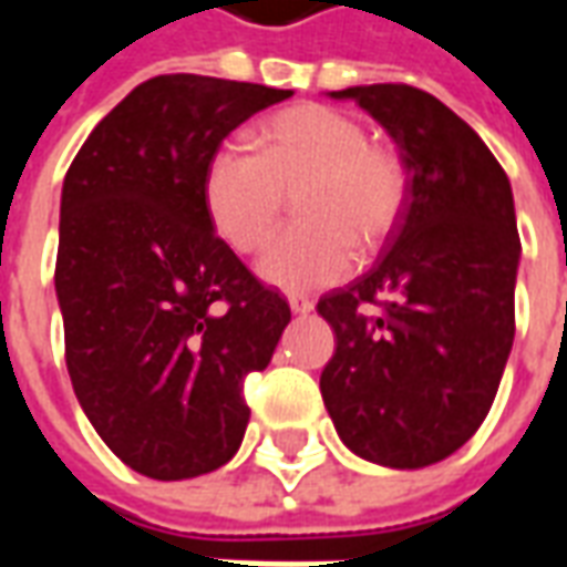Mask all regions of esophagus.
<instances>
[{"mask_svg": "<svg viewBox=\"0 0 567 567\" xmlns=\"http://www.w3.org/2000/svg\"><path fill=\"white\" fill-rule=\"evenodd\" d=\"M288 307H291V312H297V316H307L309 309H312V300L303 295H288Z\"/></svg>", "mask_w": 567, "mask_h": 567, "instance_id": "1", "label": "esophagus"}]
</instances>
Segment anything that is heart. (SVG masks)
Returning <instances> with one entry per match:
<instances>
[{"instance_id": "obj_1", "label": "heart", "mask_w": 567, "mask_h": 567, "mask_svg": "<svg viewBox=\"0 0 567 567\" xmlns=\"http://www.w3.org/2000/svg\"><path fill=\"white\" fill-rule=\"evenodd\" d=\"M258 154L221 145L206 163L203 199L215 234L258 251L295 194L300 221L260 255L264 282L312 291L355 267V246H382L406 203V166L370 142L361 121L331 105H295L258 130Z\"/></svg>"}]
</instances>
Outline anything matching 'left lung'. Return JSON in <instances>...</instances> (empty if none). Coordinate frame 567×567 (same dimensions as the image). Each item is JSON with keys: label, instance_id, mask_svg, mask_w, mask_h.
Here are the masks:
<instances>
[{"label": "left lung", "instance_id": "obj_1", "mask_svg": "<svg viewBox=\"0 0 567 567\" xmlns=\"http://www.w3.org/2000/svg\"><path fill=\"white\" fill-rule=\"evenodd\" d=\"M331 96L355 100L401 148L406 203L380 260L316 307L337 337L321 398L355 455L416 471L474 437L498 392L516 331L513 190L437 96L410 84Z\"/></svg>", "mask_w": 567, "mask_h": 567}]
</instances>
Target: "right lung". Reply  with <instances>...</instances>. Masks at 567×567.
<instances>
[{
    "instance_id": "1",
    "label": "right lung",
    "mask_w": 567,
    "mask_h": 567,
    "mask_svg": "<svg viewBox=\"0 0 567 567\" xmlns=\"http://www.w3.org/2000/svg\"><path fill=\"white\" fill-rule=\"evenodd\" d=\"M291 93L157 75L93 127L69 166L54 272L69 380L136 474L190 480L243 443V385L270 364L291 309L215 236L203 175L243 121Z\"/></svg>"
}]
</instances>
